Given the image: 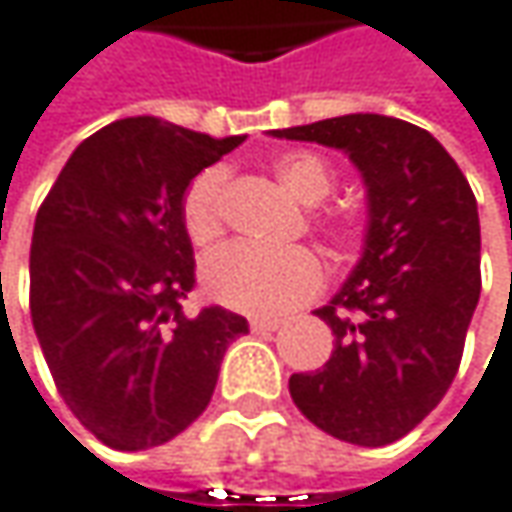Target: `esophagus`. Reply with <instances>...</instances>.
<instances>
[{
	"mask_svg": "<svg viewBox=\"0 0 512 512\" xmlns=\"http://www.w3.org/2000/svg\"><path fill=\"white\" fill-rule=\"evenodd\" d=\"M249 324H252V330H255V333H275V330H278V327L284 324V318L255 316L252 321H249Z\"/></svg>",
	"mask_w": 512,
	"mask_h": 512,
	"instance_id": "34e87169",
	"label": "esophagus"
}]
</instances>
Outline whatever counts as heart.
Returning a JSON list of instances; mask_svg holds the SVG:
<instances>
[{
	"label": "heart",
	"mask_w": 512,
	"mask_h": 512,
	"mask_svg": "<svg viewBox=\"0 0 512 512\" xmlns=\"http://www.w3.org/2000/svg\"><path fill=\"white\" fill-rule=\"evenodd\" d=\"M284 188L304 205H318L333 191V173L316 153H284L275 162ZM226 220V170L208 167L188 185L182 196V226L194 246H211L223 234ZM339 243L345 228L321 223ZM324 286V266L310 249H263L252 243H231L202 260V289L217 304L240 313H284Z\"/></svg>",
	"instance_id": "b5f03b06"
}]
</instances>
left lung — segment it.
<instances>
[{"mask_svg": "<svg viewBox=\"0 0 512 512\" xmlns=\"http://www.w3.org/2000/svg\"><path fill=\"white\" fill-rule=\"evenodd\" d=\"M275 138L345 150L368 191V231L342 289L318 307L333 356L289 376L292 403L321 432L385 446L408 435L458 374L481 295L475 194L432 133L353 112Z\"/></svg>", "mask_w": 512, "mask_h": 512, "instance_id": "left-lung-1", "label": "left lung"}]
</instances>
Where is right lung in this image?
<instances>
[{"label":"right lung","instance_id":"obj_1","mask_svg":"<svg viewBox=\"0 0 512 512\" xmlns=\"http://www.w3.org/2000/svg\"><path fill=\"white\" fill-rule=\"evenodd\" d=\"M246 136L211 138L153 115L77 144L37 211L31 321L66 406L101 443L138 452L208 408L226 347L249 321L188 316L194 246L182 196Z\"/></svg>","mask_w":512,"mask_h":512}]
</instances>
